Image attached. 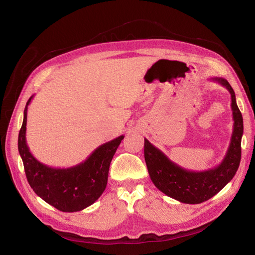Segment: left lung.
I'll list each match as a JSON object with an SVG mask.
<instances>
[{
    "mask_svg": "<svg viewBox=\"0 0 255 255\" xmlns=\"http://www.w3.org/2000/svg\"><path fill=\"white\" fill-rule=\"evenodd\" d=\"M226 87L231 94L233 115V132L222 161L205 171H190L179 165L144 138V160L153 184L168 197L187 204H199L211 199L233 179L242 157L244 121L233 88L222 78H212Z\"/></svg>",
    "mask_w": 255,
    "mask_h": 255,
    "instance_id": "obj_1",
    "label": "left lung"
}]
</instances>
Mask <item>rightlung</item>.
Returning <instances> with one entry per match:
<instances>
[{"mask_svg":"<svg viewBox=\"0 0 255 255\" xmlns=\"http://www.w3.org/2000/svg\"><path fill=\"white\" fill-rule=\"evenodd\" d=\"M28 99L19 132L18 149L24 166L27 182L43 201L58 211L73 213L84 210L101 197L106 188L110 165L125 136L105 142L82 163L69 168H54L36 159L26 143Z\"/></svg>","mask_w":255,"mask_h":255,"instance_id":"obj_1","label":"right lung"}]
</instances>
